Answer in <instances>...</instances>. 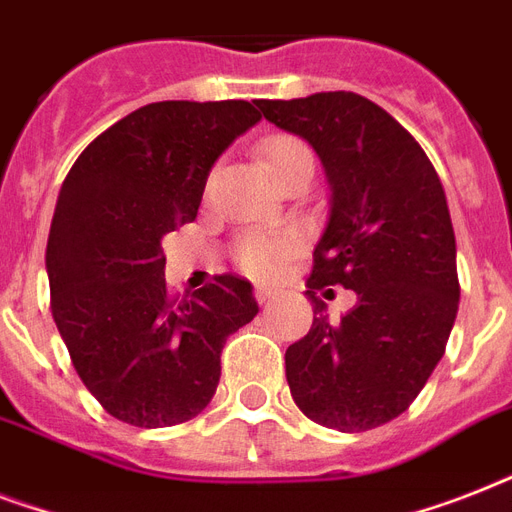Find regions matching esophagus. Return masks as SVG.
<instances>
[{"label":"esophagus","mask_w":512,"mask_h":512,"mask_svg":"<svg viewBox=\"0 0 512 512\" xmlns=\"http://www.w3.org/2000/svg\"><path fill=\"white\" fill-rule=\"evenodd\" d=\"M255 297H257V303L263 305V303H271L273 297H276V289L271 287H257L255 289Z\"/></svg>","instance_id":"obj_1"}]
</instances>
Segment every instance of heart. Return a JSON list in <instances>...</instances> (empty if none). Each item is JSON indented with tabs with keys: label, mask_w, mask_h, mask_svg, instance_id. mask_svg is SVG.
<instances>
[{
	"label": "heart",
	"mask_w": 512,
	"mask_h": 512,
	"mask_svg": "<svg viewBox=\"0 0 512 512\" xmlns=\"http://www.w3.org/2000/svg\"><path fill=\"white\" fill-rule=\"evenodd\" d=\"M263 156L273 177L292 167L300 159H313L311 151L295 138H271L263 143ZM297 249V239L289 233H257L241 241L239 260L255 276H271L279 265Z\"/></svg>",
	"instance_id": "b5f03b06"
}]
</instances>
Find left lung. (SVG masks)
I'll use <instances>...</instances> for the list:
<instances>
[{"label":"left lung","instance_id":"8db88e82","mask_svg":"<svg viewBox=\"0 0 512 512\" xmlns=\"http://www.w3.org/2000/svg\"><path fill=\"white\" fill-rule=\"evenodd\" d=\"M257 108L316 151L329 183V217L305 292L316 319L287 348L289 390L324 428L372 430L425 388L457 319L444 185L420 143L356 92L260 100ZM335 283L353 288L357 305L329 322L315 289Z\"/></svg>","mask_w":512,"mask_h":512}]
</instances>
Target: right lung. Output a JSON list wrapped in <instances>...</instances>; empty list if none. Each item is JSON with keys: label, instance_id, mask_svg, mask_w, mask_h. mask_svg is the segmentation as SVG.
<instances>
[{"label": "right lung", "instance_id": "right-lung-1", "mask_svg": "<svg viewBox=\"0 0 512 512\" xmlns=\"http://www.w3.org/2000/svg\"><path fill=\"white\" fill-rule=\"evenodd\" d=\"M257 122L247 100L148 103L92 140L63 180L47 239L52 319L116 420L170 428L196 417L215 396L225 340L260 311L252 284L231 273L172 297L162 249Z\"/></svg>", "mask_w": 512, "mask_h": 512}]
</instances>
